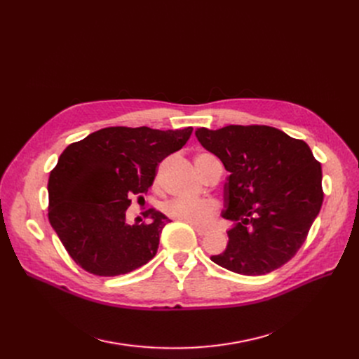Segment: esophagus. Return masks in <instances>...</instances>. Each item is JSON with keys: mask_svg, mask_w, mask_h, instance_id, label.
Listing matches in <instances>:
<instances>
[{"mask_svg": "<svg viewBox=\"0 0 359 359\" xmlns=\"http://www.w3.org/2000/svg\"><path fill=\"white\" fill-rule=\"evenodd\" d=\"M194 229L198 233V236H206V234H208V230H205V229H199V227H194Z\"/></svg>", "mask_w": 359, "mask_h": 359, "instance_id": "esophagus-1", "label": "esophagus"}]
</instances>
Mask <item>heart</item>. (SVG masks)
<instances>
[{
  "instance_id": "obj_1",
  "label": "heart",
  "mask_w": 359,
  "mask_h": 359,
  "mask_svg": "<svg viewBox=\"0 0 359 359\" xmlns=\"http://www.w3.org/2000/svg\"><path fill=\"white\" fill-rule=\"evenodd\" d=\"M208 158H215L208 153H202L195 157V165L202 175V163ZM164 212L175 219L192 224V225H206L218 212L219 203L215 199H173L164 205Z\"/></svg>"
}]
</instances>
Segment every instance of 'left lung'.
<instances>
[{
	"label": "left lung",
	"mask_w": 359,
	"mask_h": 359,
	"mask_svg": "<svg viewBox=\"0 0 359 359\" xmlns=\"http://www.w3.org/2000/svg\"><path fill=\"white\" fill-rule=\"evenodd\" d=\"M198 141L230 173L222 217L234 222L211 260L240 275H266L303 246L323 203L322 165L310 147L265 125L198 128Z\"/></svg>",
	"instance_id": "8db88e82"
}]
</instances>
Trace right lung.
<instances>
[{
	"label": "right lung",
	"mask_w": 359,
	"mask_h": 359,
	"mask_svg": "<svg viewBox=\"0 0 359 359\" xmlns=\"http://www.w3.org/2000/svg\"><path fill=\"white\" fill-rule=\"evenodd\" d=\"M192 130L110 126L64 149L48 182V217L79 266L97 276H118L156 256L170 219L148 210V222L132 225L126 210L132 196L142 199L158 163L179 151Z\"/></svg>",
	"instance_id": "obj_1"
}]
</instances>
